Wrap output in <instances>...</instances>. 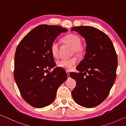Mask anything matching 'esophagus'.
Here are the masks:
<instances>
[{
  "label": "esophagus",
  "mask_w": 126,
  "mask_h": 126,
  "mask_svg": "<svg viewBox=\"0 0 126 126\" xmlns=\"http://www.w3.org/2000/svg\"><path fill=\"white\" fill-rule=\"evenodd\" d=\"M66 73H67V76H68V79H69V78H71L70 75H69V72H68V71H67Z\"/></svg>",
  "instance_id": "obj_1"
}]
</instances>
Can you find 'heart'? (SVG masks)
Returning a JSON list of instances; mask_svg holds the SVG:
<instances>
[{
  "label": "heart",
  "mask_w": 126,
  "mask_h": 126,
  "mask_svg": "<svg viewBox=\"0 0 126 126\" xmlns=\"http://www.w3.org/2000/svg\"><path fill=\"white\" fill-rule=\"evenodd\" d=\"M63 41L73 47V53L81 54L83 49L80 46L81 40L79 36L71 33L65 36L63 39ZM50 51L54 57L57 58L59 54V45L56 41H54L50 47ZM76 57H72L69 59H63L57 62L58 66L67 71H71L74 68L77 63Z\"/></svg>",
  "instance_id": "b5f03b06"
}]
</instances>
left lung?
I'll list each match as a JSON object with an SVG mask.
<instances>
[{
  "mask_svg": "<svg viewBox=\"0 0 126 126\" xmlns=\"http://www.w3.org/2000/svg\"><path fill=\"white\" fill-rule=\"evenodd\" d=\"M71 31L79 32L86 43V54L77 67L80 72L70 74L77 83L72 96L81 106L95 107L107 98L116 79V51L108 35L95 27H74Z\"/></svg>",
  "mask_w": 126,
  "mask_h": 126,
  "instance_id": "1",
  "label": "left lung"
}]
</instances>
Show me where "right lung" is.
<instances>
[{
	"label": "right lung",
	"instance_id": "add662e5",
	"mask_svg": "<svg viewBox=\"0 0 126 126\" xmlns=\"http://www.w3.org/2000/svg\"><path fill=\"white\" fill-rule=\"evenodd\" d=\"M68 30L59 26L41 25L27 33L16 50L14 77L23 99L40 108L53 102L57 89L67 79L64 71L55 66L50 51L58 36Z\"/></svg>",
	"mask_w": 126,
	"mask_h": 126
}]
</instances>
